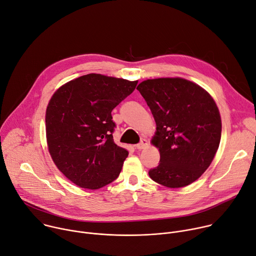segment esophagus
Wrapping results in <instances>:
<instances>
[{"label": "esophagus", "instance_id": "1", "mask_svg": "<svg viewBox=\"0 0 256 256\" xmlns=\"http://www.w3.org/2000/svg\"><path fill=\"white\" fill-rule=\"evenodd\" d=\"M148 146V139L144 138V139H141L140 144H136V146H135V148H136L137 150H144V148H146Z\"/></svg>", "mask_w": 256, "mask_h": 256}]
</instances>
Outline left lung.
<instances>
[{
	"label": "left lung",
	"instance_id": "1",
	"mask_svg": "<svg viewBox=\"0 0 256 256\" xmlns=\"http://www.w3.org/2000/svg\"><path fill=\"white\" fill-rule=\"evenodd\" d=\"M137 90L156 123L152 144L158 148L160 162L150 177L168 188L193 183L210 166L220 146L222 120L214 100L180 77L148 79Z\"/></svg>",
	"mask_w": 256,
	"mask_h": 256
}]
</instances>
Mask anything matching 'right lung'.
<instances>
[{"label":"right lung","instance_id":"1","mask_svg":"<svg viewBox=\"0 0 256 256\" xmlns=\"http://www.w3.org/2000/svg\"><path fill=\"white\" fill-rule=\"evenodd\" d=\"M137 83L90 73L63 84L52 96L46 110L48 150L75 185L96 190L119 176L128 152L114 142L110 112Z\"/></svg>","mask_w":256,"mask_h":256}]
</instances>
